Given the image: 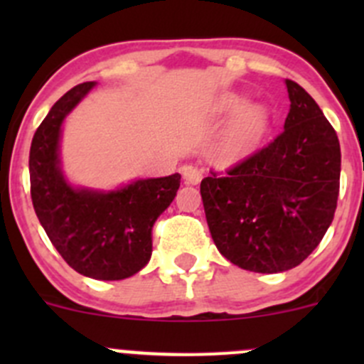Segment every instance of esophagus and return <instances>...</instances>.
<instances>
[{"instance_id": "esophagus-1", "label": "esophagus", "mask_w": 364, "mask_h": 364, "mask_svg": "<svg viewBox=\"0 0 364 364\" xmlns=\"http://www.w3.org/2000/svg\"><path fill=\"white\" fill-rule=\"evenodd\" d=\"M181 174H183V179H185L188 185H199L200 179H203V172H200L197 167H193V165H183Z\"/></svg>"}]
</instances>
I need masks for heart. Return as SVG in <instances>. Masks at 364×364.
Segmentation results:
<instances>
[{
	"mask_svg": "<svg viewBox=\"0 0 364 364\" xmlns=\"http://www.w3.org/2000/svg\"><path fill=\"white\" fill-rule=\"evenodd\" d=\"M240 100L232 98L229 100V107H234ZM269 128V112L264 105L250 104L245 105L240 112L234 116L230 124L223 134V151L230 159H241L252 153L266 135Z\"/></svg>",
	"mask_w": 364,
	"mask_h": 364,
	"instance_id": "heart-1",
	"label": "heart"
}]
</instances>
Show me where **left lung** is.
<instances>
[{
    "label": "left lung",
    "instance_id": "obj_1",
    "mask_svg": "<svg viewBox=\"0 0 364 364\" xmlns=\"http://www.w3.org/2000/svg\"><path fill=\"white\" fill-rule=\"evenodd\" d=\"M291 111L277 139L200 183L205 220L218 252L255 273L299 266L335 216L340 142L314 98L285 80Z\"/></svg>",
    "mask_w": 364,
    "mask_h": 364
}]
</instances>
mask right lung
Instances as JSON below:
<instances>
[{"label":"right lung","mask_w":364,"mask_h":364,"mask_svg":"<svg viewBox=\"0 0 364 364\" xmlns=\"http://www.w3.org/2000/svg\"><path fill=\"white\" fill-rule=\"evenodd\" d=\"M93 86L72 87L36 128L29 149L31 200L70 267L95 280H123L151 259L153 223L174 200L181 176L137 179L112 192L68 185L60 168L61 124Z\"/></svg>","instance_id":"1"}]
</instances>
